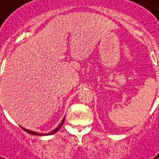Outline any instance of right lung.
<instances>
[{"label":"right lung","instance_id":"obj_1","mask_svg":"<svg viewBox=\"0 0 159 159\" xmlns=\"http://www.w3.org/2000/svg\"><path fill=\"white\" fill-rule=\"evenodd\" d=\"M63 121H64V119L62 120V122H61V124H60L59 126H58L57 128L55 129L54 130L52 131L51 133H49V134H38V133H35V132H33V131L28 130V129H26L23 128V127H21V128L23 129L25 131V132H27V133H29V134H34V135H50V134H55V133H56V132H57V131L59 130V129L61 128V127H62V125H63Z\"/></svg>","mask_w":159,"mask_h":159}]
</instances>
